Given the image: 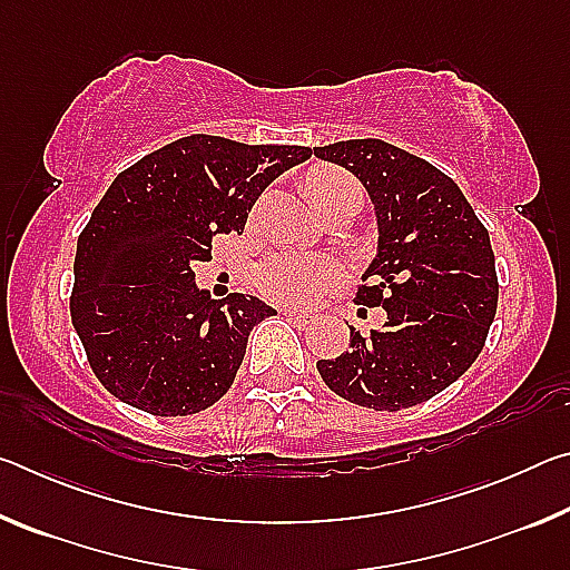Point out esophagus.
<instances>
[{
    "mask_svg": "<svg viewBox=\"0 0 570 570\" xmlns=\"http://www.w3.org/2000/svg\"><path fill=\"white\" fill-rule=\"evenodd\" d=\"M286 316H288V320H292L296 326H306L308 322H312V316L304 314V312H296V308H288Z\"/></svg>",
    "mask_w": 570,
    "mask_h": 570,
    "instance_id": "obj_1",
    "label": "esophagus"
}]
</instances>
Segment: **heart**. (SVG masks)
I'll return each mask as SVG.
<instances>
[{
    "label": "heart",
    "mask_w": 570,
    "mask_h": 570,
    "mask_svg": "<svg viewBox=\"0 0 570 570\" xmlns=\"http://www.w3.org/2000/svg\"><path fill=\"white\" fill-rule=\"evenodd\" d=\"M352 180L342 170H316L308 178L306 188L312 193L314 204L340 188L342 183ZM344 266L332 256L302 254V250H278L268 256L266 262L256 268V286L268 302L274 304H294V306H312L326 296L332 288L342 282Z\"/></svg>",
    "instance_id": "obj_1"
}]
</instances>
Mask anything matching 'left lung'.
I'll return each instance as SVG.
<instances>
[{
	"label": "left lung",
	"instance_id": "left-lung-1",
	"mask_svg": "<svg viewBox=\"0 0 570 570\" xmlns=\"http://www.w3.org/2000/svg\"><path fill=\"white\" fill-rule=\"evenodd\" d=\"M370 190L377 258L354 302L382 306V330L350 326V352L320 360L326 387L360 407L397 412L435 397L470 370L498 308L488 228L458 183L432 163L377 138L314 148Z\"/></svg>",
	"mask_w": 570,
	"mask_h": 570
}]
</instances>
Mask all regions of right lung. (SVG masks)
<instances>
[{
    "label": "right lung",
    "mask_w": 570,
    "mask_h": 570,
    "mask_svg": "<svg viewBox=\"0 0 570 570\" xmlns=\"http://www.w3.org/2000/svg\"><path fill=\"white\" fill-rule=\"evenodd\" d=\"M304 146L188 135L122 170L77 238L70 314L95 377L158 417L208 410L230 390L250 330L276 314L256 296L196 286L216 234H244L274 178Z\"/></svg>",
    "instance_id": "obj_1"
}]
</instances>
